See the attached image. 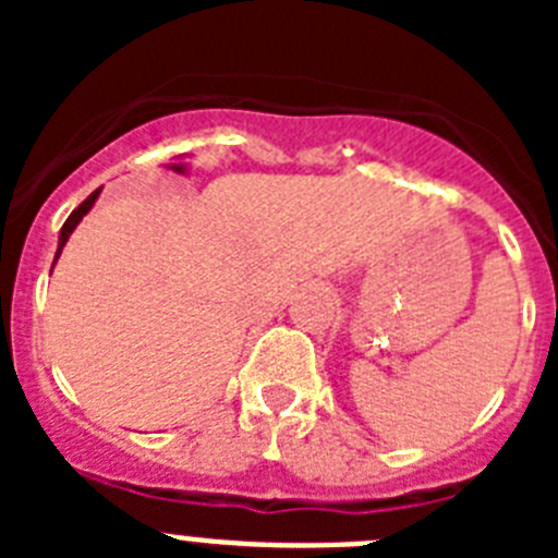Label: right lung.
<instances>
[{"label": "right lung", "mask_w": 558, "mask_h": 558, "mask_svg": "<svg viewBox=\"0 0 558 558\" xmlns=\"http://www.w3.org/2000/svg\"><path fill=\"white\" fill-rule=\"evenodd\" d=\"M100 192L102 190H95L92 192V195H88L86 201H83L81 206H77L75 211H72V215H69L66 218V223H63V229H61V234H58V251H56V263H58V256H61V251H63V245H66V240H69V234H72V231L77 229V223H81L83 218H86L88 211H92V206H95V201L100 198Z\"/></svg>", "instance_id": "right-lung-1"}]
</instances>
